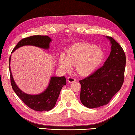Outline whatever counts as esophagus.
<instances>
[{
  "label": "esophagus",
  "mask_w": 135,
  "mask_h": 135,
  "mask_svg": "<svg viewBox=\"0 0 135 135\" xmlns=\"http://www.w3.org/2000/svg\"><path fill=\"white\" fill-rule=\"evenodd\" d=\"M75 81V78L73 77H69L68 78V82H69L70 83H71Z\"/></svg>",
  "instance_id": "esophagus-1"
}]
</instances>
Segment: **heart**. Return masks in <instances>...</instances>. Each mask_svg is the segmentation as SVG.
<instances>
[{"label": "heart", "instance_id": "b5f03b06", "mask_svg": "<svg viewBox=\"0 0 135 135\" xmlns=\"http://www.w3.org/2000/svg\"><path fill=\"white\" fill-rule=\"evenodd\" d=\"M103 57V51L95 45L78 43L68 48L67 55L61 54L58 64L60 69L64 71H70L73 65H76L80 74L87 75L96 69Z\"/></svg>", "mask_w": 135, "mask_h": 135}]
</instances>
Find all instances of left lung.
I'll return each mask as SVG.
<instances>
[{
	"label": "left lung",
	"mask_w": 135,
	"mask_h": 135,
	"mask_svg": "<svg viewBox=\"0 0 135 135\" xmlns=\"http://www.w3.org/2000/svg\"><path fill=\"white\" fill-rule=\"evenodd\" d=\"M110 41L112 51L104 64L84 79L81 84L80 100L84 106L96 108L109 103L120 90L124 81L126 55L123 48L114 39Z\"/></svg>",
	"instance_id": "1"
}]
</instances>
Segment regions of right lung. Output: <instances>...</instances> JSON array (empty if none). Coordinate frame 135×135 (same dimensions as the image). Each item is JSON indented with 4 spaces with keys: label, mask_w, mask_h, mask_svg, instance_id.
<instances>
[{
    "label": "right lung",
    "mask_w": 135,
    "mask_h": 135,
    "mask_svg": "<svg viewBox=\"0 0 135 135\" xmlns=\"http://www.w3.org/2000/svg\"><path fill=\"white\" fill-rule=\"evenodd\" d=\"M51 41V39L46 35L29 36L23 38L19 41L13 48L12 53L16 49L25 45H33L48 50L50 48V43ZM11 57V56H10L9 58V72L11 85L15 93L27 106L35 111H49L53 109L59 97L61 89L64 85L67 84L64 76L51 77L48 87L45 91L40 94L37 95L28 94L19 89L15 82L10 67Z\"/></svg>",
    "instance_id": "obj_1"
}]
</instances>
